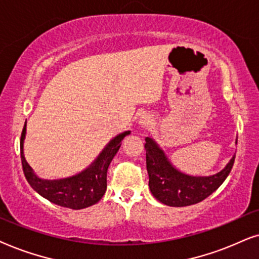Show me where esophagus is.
I'll list each match as a JSON object with an SVG mask.
<instances>
[{
	"instance_id": "obj_1",
	"label": "esophagus",
	"mask_w": 259,
	"mask_h": 259,
	"mask_svg": "<svg viewBox=\"0 0 259 259\" xmlns=\"http://www.w3.org/2000/svg\"><path fill=\"white\" fill-rule=\"evenodd\" d=\"M150 123H151V117L149 116V115H142L139 118V124H140V126L141 127H147L148 125H150Z\"/></svg>"
}]
</instances>
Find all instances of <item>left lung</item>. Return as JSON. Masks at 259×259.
<instances>
[{"label": "left lung", "mask_w": 259, "mask_h": 259, "mask_svg": "<svg viewBox=\"0 0 259 259\" xmlns=\"http://www.w3.org/2000/svg\"><path fill=\"white\" fill-rule=\"evenodd\" d=\"M146 160L151 194L158 201L173 207L198 204L217 191L229 177L234 155L223 170L209 177H192L178 170L164 151L150 137H146Z\"/></svg>", "instance_id": "left-lung-1"}]
</instances>
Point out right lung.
Instances as JSON below:
<instances>
[{
    "mask_svg": "<svg viewBox=\"0 0 259 259\" xmlns=\"http://www.w3.org/2000/svg\"><path fill=\"white\" fill-rule=\"evenodd\" d=\"M130 132H124L110 141L98 157L81 173L60 180H44L37 178L23 155V141L26 137V124L20 141L21 161L25 177L34 191L55 205L72 209H81L97 204L106 191V173L110 162L120 148L124 137Z\"/></svg>",
    "mask_w": 259,
    "mask_h": 259,
    "instance_id": "add662e5",
    "label": "right lung"
}]
</instances>
